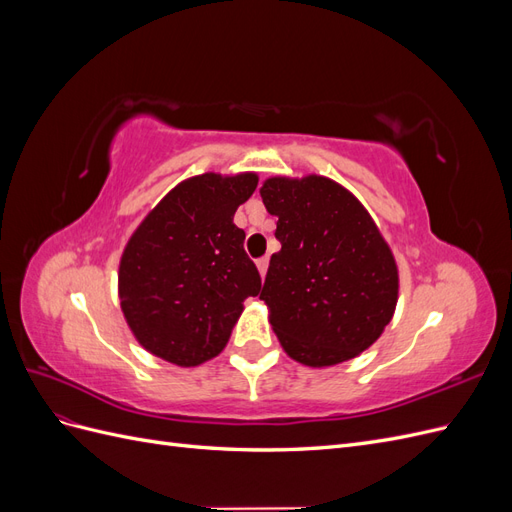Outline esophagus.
I'll return each mask as SVG.
<instances>
[{
	"instance_id": "1",
	"label": "esophagus",
	"mask_w": 512,
	"mask_h": 512,
	"mask_svg": "<svg viewBox=\"0 0 512 512\" xmlns=\"http://www.w3.org/2000/svg\"><path fill=\"white\" fill-rule=\"evenodd\" d=\"M256 267H258L260 277H265V275H267V269H269V258H260V260L256 262Z\"/></svg>"
}]
</instances>
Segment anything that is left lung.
Masks as SVG:
<instances>
[{"label":"left lung","mask_w":512,"mask_h":512,"mask_svg":"<svg viewBox=\"0 0 512 512\" xmlns=\"http://www.w3.org/2000/svg\"><path fill=\"white\" fill-rule=\"evenodd\" d=\"M260 196L282 243L260 292L282 348L307 367L354 359L395 314L389 243L361 200L329 177H269Z\"/></svg>","instance_id":"1"}]
</instances>
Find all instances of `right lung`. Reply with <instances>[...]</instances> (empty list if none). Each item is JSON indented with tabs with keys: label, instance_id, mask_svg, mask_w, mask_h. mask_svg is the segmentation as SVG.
Segmentation results:
<instances>
[{
	"label": "right lung",
	"instance_id": "right-lung-1",
	"mask_svg": "<svg viewBox=\"0 0 512 512\" xmlns=\"http://www.w3.org/2000/svg\"><path fill=\"white\" fill-rule=\"evenodd\" d=\"M256 173H205L175 185L132 232L119 260V301L136 342L196 367L218 356L260 275L232 218Z\"/></svg>",
	"mask_w": 512,
	"mask_h": 512
}]
</instances>
